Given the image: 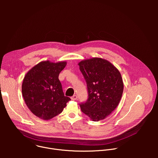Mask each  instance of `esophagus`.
I'll use <instances>...</instances> for the list:
<instances>
[{"instance_id":"1","label":"esophagus","mask_w":158,"mask_h":158,"mask_svg":"<svg viewBox=\"0 0 158 158\" xmlns=\"http://www.w3.org/2000/svg\"><path fill=\"white\" fill-rule=\"evenodd\" d=\"M77 99V96L76 95H74L73 97H71V99L73 101H76Z\"/></svg>"}]
</instances>
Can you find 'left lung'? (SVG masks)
Listing matches in <instances>:
<instances>
[{
  "instance_id": "left-lung-1",
  "label": "left lung",
  "mask_w": 158,
  "mask_h": 158,
  "mask_svg": "<svg viewBox=\"0 0 158 158\" xmlns=\"http://www.w3.org/2000/svg\"><path fill=\"white\" fill-rule=\"evenodd\" d=\"M87 88L88 98L79 104L81 110L94 121L105 119L118 106L123 93L119 71L109 61L93 58L79 63Z\"/></svg>"
}]
</instances>
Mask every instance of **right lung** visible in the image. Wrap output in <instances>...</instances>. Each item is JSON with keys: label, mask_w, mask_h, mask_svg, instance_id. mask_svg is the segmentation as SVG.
<instances>
[{"label": "right lung", "mask_w": 158, "mask_h": 158, "mask_svg": "<svg viewBox=\"0 0 158 158\" xmlns=\"http://www.w3.org/2000/svg\"><path fill=\"white\" fill-rule=\"evenodd\" d=\"M66 62L57 63L43 61L26 75L22 85V96L32 113L38 118L49 120L61 113L71 99L64 96L59 73Z\"/></svg>", "instance_id": "right-lung-1"}]
</instances>
